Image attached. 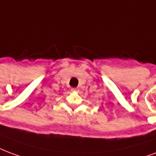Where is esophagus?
<instances>
[{
	"instance_id": "obj_1",
	"label": "esophagus",
	"mask_w": 156,
	"mask_h": 156,
	"mask_svg": "<svg viewBox=\"0 0 156 156\" xmlns=\"http://www.w3.org/2000/svg\"><path fill=\"white\" fill-rule=\"evenodd\" d=\"M71 90H72V92H78V88H76V87H73Z\"/></svg>"
}]
</instances>
